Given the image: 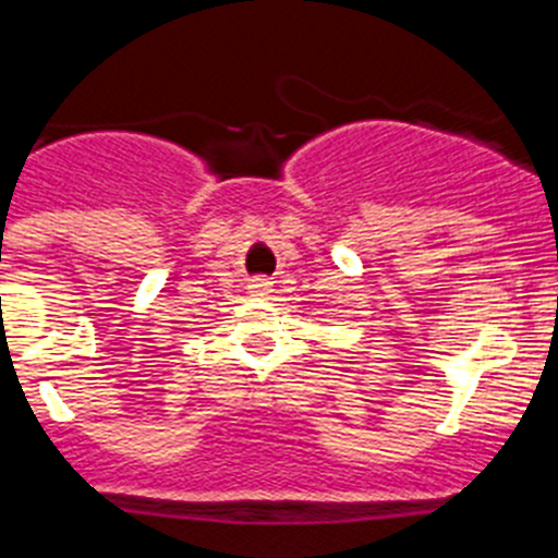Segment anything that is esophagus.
<instances>
[{"label": "esophagus", "instance_id": "obj_1", "mask_svg": "<svg viewBox=\"0 0 558 558\" xmlns=\"http://www.w3.org/2000/svg\"><path fill=\"white\" fill-rule=\"evenodd\" d=\"M248 288H251V293H256V295H268L274 284H270L268 279H263V276H259V279H251Z\"/></svg>", "mask_w": 558, "mask_h": 558}]
</instances>
